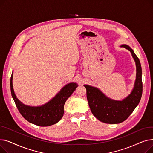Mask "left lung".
<instances>
[{"label": "left lung", "instance_id": "left-lung-1", "mask_svg": "<svg viewBox=\"0 0 153 153\" xmlns=\"http://www.w3.org/2000/svg\"><path fill=\"white\" fill-rule=\"evenodd\" d=\"M121 46L131 53L136 62V79L131 94L122 101H115L107 98L97 88L84 85L92 114L100 121L106 123L116 124L125 121L138 105L142 96V70L140 59L129 46L126 45Z\"/></svg>", "mask_w": 153, "mask_h": 153}]
</instances>
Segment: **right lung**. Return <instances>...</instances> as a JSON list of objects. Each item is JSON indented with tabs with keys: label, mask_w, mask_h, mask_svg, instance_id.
Here are the masks:
<instances>
[{
	"label": "right lung",
	"mask_w": 153,
	"mask_h": 153,
	"mask_svg": "<svg viewBox=\"0 0 153 153\" xmlns=\"http://www.w3.org/2000/svg\"><path fill=\"white\" fill-rule=\"evenodd\" d=\"M12 77L13 72L10 77L11 94L19 112L27 121L40 126H50L59 121L64 114V103L77 87L75 83L69 84L45 105L31 107L23 105L16 97L12 86Z\"/></svg>",
	"instance_id": "right-lung-1"
}]
</instances>
